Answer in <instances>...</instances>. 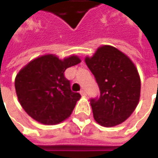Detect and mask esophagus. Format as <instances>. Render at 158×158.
I'll use <instances>...</instances> for the list:
<instances>
[{"instance_id":"esophagus-1","label":"esophagus","mask_w":158,"mask_h":158,"mask_svg":"<svg viewBox=\"0 0 158 158\" xmlns=\"http://www.w3.org/2000/svg\"><path fill=\"white\" fill-rule=\"evenodd\" d=\"M80 93H81V95H82V96H83V97H84V96H86V95H87V93H86V91H85V90H84V89H82V90H81V92H80Z\"/></svg>"}]
</instances>
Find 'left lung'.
Wrapping results in <instances>:
<instances>
[{
  "instance_id": "left-lung-1",
  "label": "left lung",
  "mask_w": 158,
  "mask_h": 158,
  "mask_svg": "<svg viewBox=\"0 0 158 158\" xmlns=\"http://www.w3.org/2000/svg\"><path fill=\"white\" fill-rule=\"evenodd\" d=\"M84 60L100 89L99 98L90 100L94 119L106 127L121 124L140 100L141 78L135 65L124 52L107 45Z\"/></svg>"
}]
</instances>
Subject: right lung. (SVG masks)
<instances>
[{
    "instance_id": "add662e5",
    "label": "right lung",
    "mask_w": 158,
    "mask_h": 158,
    "mask_svg": "<svg viewBox=\"0 0 158 158\" xmlns=\"http://www.w3.org/2000/svg\"><path fill=\"white\" fill-rule=\"evenodd\" d=\"M81 62L77 55L60 59L47 53L22 68L15 79L18 101L30 117L44 125H56L69 117L81 98L64 76L67 69Z\"/></svg>"
}]
</instances>
